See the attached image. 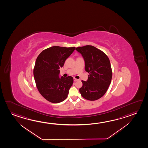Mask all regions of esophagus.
Masks as SVG:
<instances>
[{
  "label": "esophagus",
  "instance_id": "obj_1",
  "mask_svg": "<svg viewBox=\"0 0 148 148\" xmlns=\"http://www.w3.org/2000/svg\"><path fill=\"white\" fill-rule=\"evenodd\" d=\"M78 80V79H75V78H73V81H77Z\"/></svg>",
  "mask_w": 148,
  "mask_h": 148
}]
</instances>
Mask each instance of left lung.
<instances>
[{"label":"left lung","mask_w":148,"mask_h":148,"mask_svg":"<svg viewBox=\"0 0 148 148\" xmlns=\"http://www.w3.org/2000/svg\"><path fill=\"white\" fill-rule=\"evenodd\" d=\"M84 60L85 70L89 73L87 81H82L79 92L83 97L94 101L103 97L106 93L112 76L110 62L107 55L92 45L75 48Z\"/></svg>","instance_id":"left-lung-1"}]
</instances>
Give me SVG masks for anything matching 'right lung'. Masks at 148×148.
<instances>
[{"mask_svg":"<svg viewBox=\"0 0 148 148\" xmlns=\"http://www.w3.org/2000/svg\"><path fill=\"white\" fill-rule=\"evenodd\" d=\"M75 47L53 46L43 50L38 56L34 68V76L38 90L45 99L52 103L65 100L73 85L71 76L59 78V69Z\"/></svg>","mask_w":148,"mask_h":148,"instance_id":"1","label":"right lung"}]
</instances>
